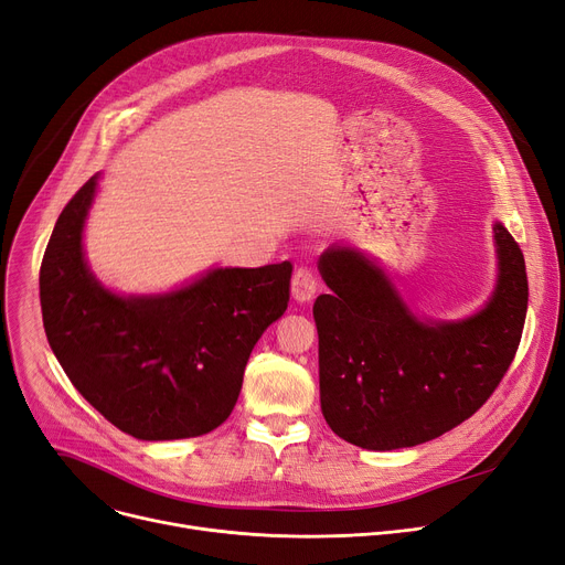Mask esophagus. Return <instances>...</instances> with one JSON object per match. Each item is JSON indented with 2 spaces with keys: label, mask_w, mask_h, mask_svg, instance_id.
Wrapping results in <instances>:
<instances>
[{
  "label": "esophagus",
  "mask_w": 565,
  "mask_h": 565,
  "mask_svg": "<svg viewBox=\"0 0 565 565\" xmlns=\"http://www.w3.org/2000/svg\"><path fill=\"white\" fill-rule=\"evenodd\" d=\"M290 290H292V298L298 302H309L313 298L318 290V279H316L311 267H298V270H295Z\"/></svg>",
  "instance_id": "34e87169"
}]
</instances>
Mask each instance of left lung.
Segmentation results:
<instances>
[{"label":"left lung","mask_w":565,"mask_h":565,"mask_svg":"<svg viewBox=\"0 0 565 565\" xmlns=\"http://www.w3.org/2000/svg\"><path fill=\"white\" fill-rule=\"evenodd\" d=\"M499 281L483 311L422 322L371 260L330 247L318 260L332 292L318 295L320 407L354 447L392 451L467 422L499 387L522 339L526 267L515 237L494 224Z\"/></svg>","instance_id":"left-lung-1"}]
</instances>
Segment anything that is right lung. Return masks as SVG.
<instances>
[{"instance_id": "obj_1", "label": "right lung", "mask_w": 565, "mask_h": 565, "mask_svg": "<svg viewBox=\"0 0 565 565\" xmlns=\"http://www.w3.org/2000/svg\"><path fill=\"white\" fill-rule=\"evenodd\" d=\"M96 175L58 215L41 263L43 328L75 390L137 439L199 437L222 426L249 354L290 300V260L224 267L160 298H118L82 256Z\"/></svg>"}]
</instances>
